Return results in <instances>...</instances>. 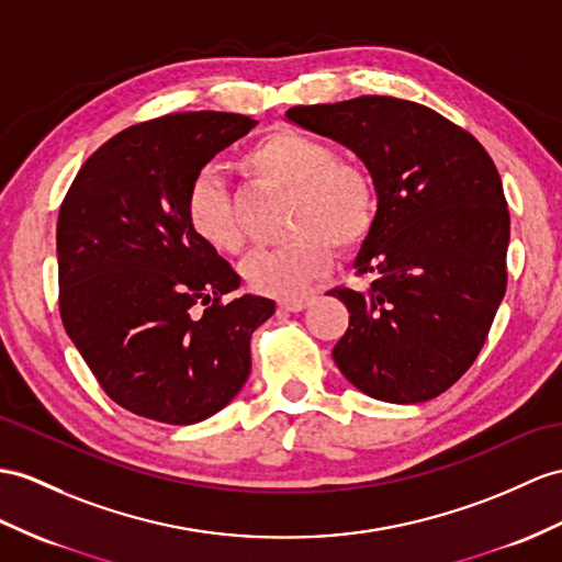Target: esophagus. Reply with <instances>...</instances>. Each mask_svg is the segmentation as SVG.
Segmentation results:
<instances>
[{
  "instance_id": "obj_1",
  "label": "esophagus",
  "mask_w": 562,
  "mask_h": 562,
  "mask_svg": "<svg viewBox=\"0 0 562 562\" xmlns=\"http://www.w3.org/2000/svg\"><path fill=\"white\" fill-rule=\"evenodd\" d=\"M312 305V297H283L279 300V307L285 312H303Z\"/></svg>"
}]
</instances>
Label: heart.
I'll list each match as a JSON object with an SVG mask.
<instances>
[{
    "label": "heart",
    "mask_w": 562,
    "mask_h": 562,
    "mask_svg": "<svg viewBox=\"0 0 562 562\" xmlns=\"http://www.w3.org/2000/svg\"><path fill=\"white\" fill-rule=\"evenodd\" d=\"M255 183L291 195L285 234L279 248L257 250L240 271L252 291L273 297L303 295L312 281L331 269L334 245L358 250L374 228L376 195L369 176L340 161L336 149L300 131H273L240 159ZM186 224L202 245L238 252L245 231L226 186L214 173H200L186 193Z\"/></svg>",
    "instance_id": "1"
}]
</instances>
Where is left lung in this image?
Listing matches in <instances>:
<instances>
[{
	"label": "left lung",
	"instance_id": "obj_1",
	"mask_svg": "<svg viewBox=\"0 0 562 562\" xmlns=\"http://www.w3.org/2000/svg\"><path fill=\"white\" fill-rule=\"evenodd\" d=\"M285 119L352 149L376 193L352 265L372 283L328 293L350 312L334 362L369 398H436L476 360L508 283L510 212L496 164L468 131L407 100L364 94Z\"/></svg>",
	"mask_w": 562,
	"mask_h": 562
}]
</instances>
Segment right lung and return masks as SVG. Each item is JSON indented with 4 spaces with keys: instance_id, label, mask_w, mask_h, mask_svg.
Returning <instances> with one entry per match:
<instances>
[{
    "instance_id": "1",
    "label": "right lung",
    "mask_w": 562,
    "mask_h": 562,
    "mask_svg": "<svg viewBox=\"0 0 562 562\" xmlns=\"http://www.w3.org/2000/svg\"><path fill=\"white\" fill-rule=\"evenodd\" d=\"M257 121L186 112L116 133L61 202L59 310L68 338L104 393L164 424H195L236 398L250 336L277 305L222 297L240 277L186 224L202 167Z\"/></svg>"
}]
</instances>
